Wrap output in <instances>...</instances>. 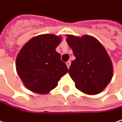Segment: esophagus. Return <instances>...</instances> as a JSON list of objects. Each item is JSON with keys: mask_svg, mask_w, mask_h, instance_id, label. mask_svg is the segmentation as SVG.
<instances>
[{"mask_svg": "<svg viewBox=\"0 0 122 122\" xmlns=\"http://www.w3.org/2000/svg\"><path fill=\"white\" fill-rule=\"evenodd\" d=\"M66 65H67V67L69 68V67H70V65H71V61H70V60H68V61L66 62Z\"/></svg>", "mask_w": 122, "mask_h": 122, "instance_id": "34e87169", "label": "esophagus"}]
</instances>
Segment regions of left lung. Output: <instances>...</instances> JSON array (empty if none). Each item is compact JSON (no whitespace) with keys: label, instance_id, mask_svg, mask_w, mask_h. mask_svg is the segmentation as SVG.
Segmentation results:
<instances>
[{"label":"left lung","instance_id":"obj_1","mask_svg":"<svg viewBox=\"0 0 122 122\" xmlns=\"http://www.w3.org/2000/svg\"><path fill=\"white\" fill-rule=\"evenodd\" d=\"M75 60L69 74L80 91L97 94L104 90L113 75L111 60L103 45L90 35L82 37L67 35L66 39Z\"/></svg>","mask_w":122,"mask_h":122}]
</instances>
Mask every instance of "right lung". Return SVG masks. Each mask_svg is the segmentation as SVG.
Masks as SVG:
<instances>
[{
	"label": "right lung",
	"instance_id": "add662e5",
	"mask_svg": "<svg viewBox=\"0 0 122 122\" xmlns=\"http://www.w3.org/2000/svg\"><path fill=\"white\" fill-rule=\"evenodd\" d=\"M61 37L44 34L30 39L16 58V70L25 86L37 94H47L68 72L55 49Z\"/></svg>",
	"mask_w": 122,
	"mask_h": 122
}]
</instances>
